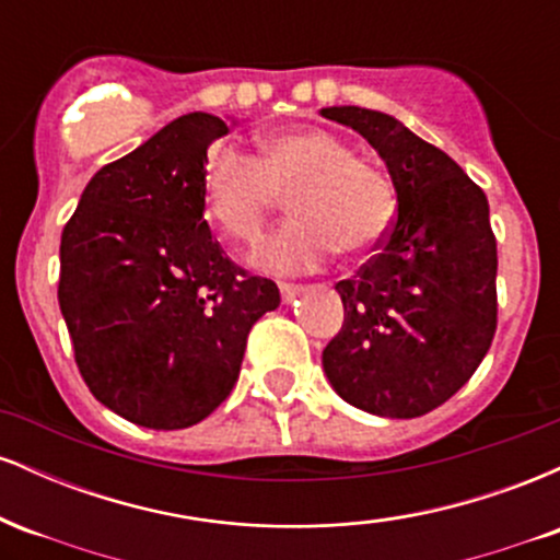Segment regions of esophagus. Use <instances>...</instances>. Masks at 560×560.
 Segmentation results:
<instances>
[{"label": "esophagus", "instance_id": "34e87169", "mask_svg": "<svg viewBox=\"0 0 560 560\" xmlns=\"http://www.w3.org/2000/svg\"><path fill=\"white\" fill-rule=\"evenodd\" d=\"M279 289H281V300L284 302H292L294 298H300V294L305 292V287L302 284H281Z\"/></svg>", "mask_w": 560, "mask_h": 560}]
</instances>
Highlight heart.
Wrapping results in <instances>:
<instances>
[{"label":"heart","instance_id":"b5f03b06","mask_svg":"<svg viewBox=\"0 0 560 560\" xmlns=\"http://www.w3.org/2000/svg\"><path fill=\"white\" fill-rule=\"evenodd\" d=\"M289 191L294 218L255 249L262 271L294 276L324 268L337 249L361 255L387 236L397 215V191L378 165L326 128L268 133L258 160L223 147L208 158L202 195L208 215L236 242H255Z\"/></svg>","mask_w":560,"mask_h":560}]
</instances>
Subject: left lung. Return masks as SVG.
<instances>
[{
  "label": "left lung",
  "mask_w": 560,
  "mask_h": 560,
  "mask_svg": "<svg viewBox=\"0 0 560 560\" xmlns=\"http://www.w3.org/2000/svg\"><path fill=\"white\" fill-rule=\"evenodd\" d=\"M387 165L397 218L382 249L337 284L345 324L324 350L337 395L365 413L416 419L479 369L498 326L490 205L464 168L387 113L324 107Z\"/></svg>",
  "instance_id": "obj_1"
}]
</instances>
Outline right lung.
Segmentation results:
<instances>
[{
	"instance_id": "add662e5",
	"label": "right lung",
	"mask_w": 560,
	"mask_h": 560,
	"mask_svg": "<svg viewBox=\"0 0 560 560\" xmlns=\"http://www.w3.org/2000/svg\"><path fill=\"white\" fill-rule=\"evenodd\" d=\"M226 133L210 113L171 120L96 171L62 229L57 300L83 382L147 429L208 419L234 389L253 324L281 302L205 221L208 147Z\"/></svg>"
}]
</instances>
